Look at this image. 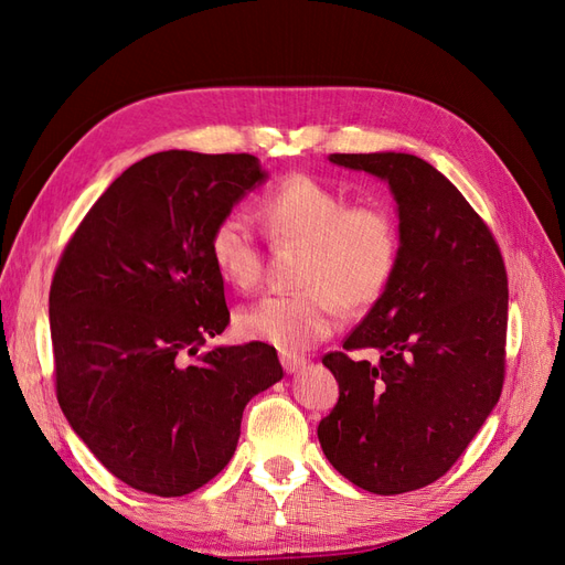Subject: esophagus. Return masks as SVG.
<instances>
[{
	"instance_id": "34e87169",
	"label": "esophagus",
	"mask_w": 565,
	"mask_h": 565,
	"mask_svg": "<svg viewBox=\"0 0 565 565\" xmlns=\"http://www.w3.org/2000/svg\"><path fill=\"white\" fill-rule=\"evenodd\" d=\"M280 365L285 367V372H299L306 365V358L292 351H280Z\"/></svg>"
}]
</instances>
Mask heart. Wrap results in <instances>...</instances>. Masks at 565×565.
Masks as SVG:
<instances>
[{
  "mask_svg": "<svg viewBox=\"0 0 565 565\" xmlns=\"http://www.w3.org/2000/svg\"><path fill=\"white\" fill-rule=\"evenodd\" d=\"M273 243L306 247L297 292L268 295L235 316V330L278 349H306L328 339L344 309L377 303L401 264V221L382 202H358L309 174H289L259 200ZM207 254L218 278L249 292L262 280V249L247 221L228 212L210 231Z\"/></svg>",
  "mask_w": 565,
  "mask_h": 565,
  "instance_id": "obj_1",
  "label": "heart"
}]
</instances>
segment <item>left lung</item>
Segmentation results:
<instances>
[{"label": "left lung", "mask_w": 565, "mask_h": 565, "mask_svg": "<svg viewBox=\"0 0 565 565\" xmlns=\"http://www.w3.org/2000/svg\"><path fill=\"white\" fill-rule=\"evenodd\" d=\"M386 179L403 249L386 295L322 355L339 401L318 424L330 465L358 488L401 494L446 473L500 401L507 268L486 221L438 169L407 152H332ZM353 350L373 358L351 359Z\"/></svg>", "instance_id": "obj_1"}]
</instances>
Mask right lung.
<instances>
[{"mask_svg":"<svg viewBox=\"0 0 565 565\" xmlns=\"http://www.w3.org/2000/svg\"><path fill=\"white\" fill-rule=\"evenodd\" d=\"M264 177L247 152H156L108 185L58 259V405L100 465L141 492L181 498L212 481L249 398L282 380L264 341L200 353L231 322L210 231Z\"/></svg>","mask_w":565,"mask_h":565,"instance_id":"1","label":"right lung"}]
</instances>
